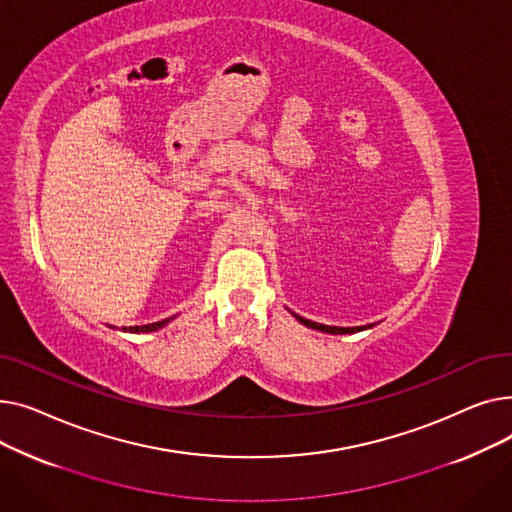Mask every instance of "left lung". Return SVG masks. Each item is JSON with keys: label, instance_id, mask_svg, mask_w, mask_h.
Listing matches in <instances>:
<instances>
[{"label": "left lung", "instance_id": "1", "mask_svg": "<svg viewBox=\"0 0 512 512\" xmlns=\"http://www.w3.org/2000/svg\"><path fill=\"white\" fill-rule=\"evenodd\" d=\"M294 317H297L303 326H307V328H313V330H319V332H326V334H355V332H363V330H367V328H373L371 324L369 326H357V328H338V326H324V324H315V321H311V319H305V317H301V315H297V313H292Z\"/></svg>", "mask_w": 512, "mask_h": 512}]
</instances>
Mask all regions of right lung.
Returning <instances> with one entry per match:
<instances>
[{"instance_id": "1", "label": "right lung", "mask_w": 512, "mask_h": 512, "mask_svg": "<svg viewBox=\"0 0 512 512\" xmlns=\"http://www.w3.org/2000/svg\"><path fill=\"white\" fill-rule=\"evenodd\" d=\"M174 317H168V319H161V321H155V324H147V326H130V328H124V332H132V334H141V332H155L159 328H164L168 321H172Z\"/></svg>"}]
</instances>
